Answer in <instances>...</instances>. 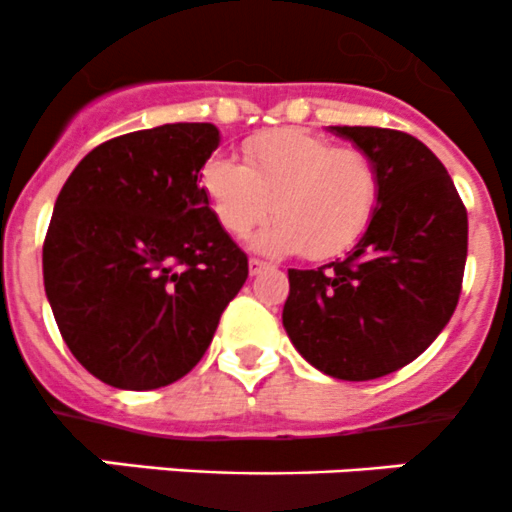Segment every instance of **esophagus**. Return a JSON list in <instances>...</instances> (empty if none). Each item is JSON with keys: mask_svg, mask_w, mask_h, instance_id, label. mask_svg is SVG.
Wrapping results in <instances>:
<instances>
[{"mask_svg": "<svg viewBox=\"0 0 512 512\" xmlns=\"http://www.w3.org/2000/svg\"><path fill=\"white\" fill-rule=\"evenodd\" d=\"M263 268H266V261H261V258H251V261H249V273H251V276H258V273H261Z\"/></svg>", "mask_w": 512, "mask_h": 512, "instance_id": "esophagus-1", "label": "esophagus"}]
</instances>
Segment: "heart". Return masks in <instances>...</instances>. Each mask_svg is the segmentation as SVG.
I'll list each match as a JSON object with an SVG mask.
<instances>
[{"instance_id": "b5f03b06", "label": "heart", "mask_w": 512, "mask_h": 512, "mask_svg": "<svg viewBox=\"0 0 512 512\" xmlns=\"http://www.w3.org/2000/svg\"><path fill=\"white\" fill-rule=\"evenodd\" d=\"M199 186L226 234L244 239L273 209L278 219L256 236V249L301 251L311 261L351 249L381 201V171L371 156L298 129L249 139L244 164L226 154L209 156Z\"/></svg>"}]
</instances>
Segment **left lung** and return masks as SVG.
Wrapping results in <instances>:
<instances>
[{"mask_svg": "<svg viewBox=\"0 0 512 512\" xmlns=\"http://www.w3.org/2000/svg\"><path fill=\"white\" fill-rule=\"evenodd\" d=\"M381 171V201L346 258L288 268L283 328L326 376L373 381L416 361L453 316L468 214L438 156L406 131L328 126Z\"/></svg>", "mask_w": 512, "mask_h": 512, "instance_id": "1", "label": "left lung"}]
</instances>
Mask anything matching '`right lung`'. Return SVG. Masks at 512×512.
Segmentation results:
<instances>
[{
	"mask_svg": "<svg viewBox=\"0 0 512 512\" xmlns=\"http://www.w3.org/2000/svg\"><path fill=\"white\" fill-rule=\"evenodd\" d=\"M214 124H164L91 149L62 186L44 239V291L79 363L124 391L184 378L249 278L199 171Z\"/></svg>",
	"mask_w": 512,
	"mask_h": 512,
	"instance_id": "add662e5",
	"label": "right lung"
}]
</instances>
